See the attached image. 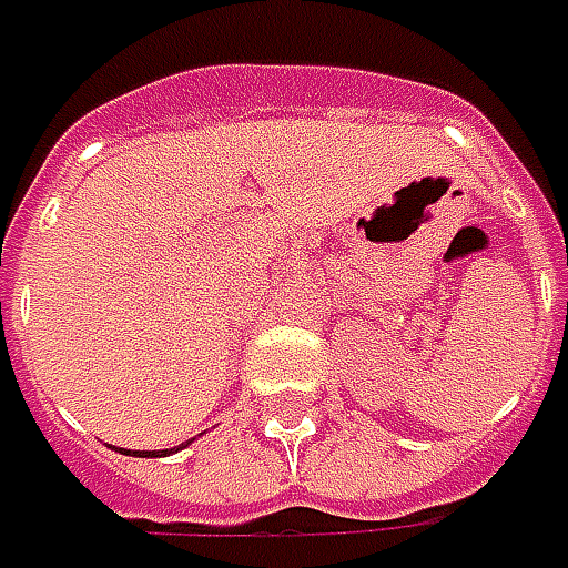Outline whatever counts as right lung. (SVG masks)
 Segmentation results:
<instances>
[{"mask_svg": "<svg viewBox=\"0 0 568 568\" xmlns=\"http://www.w3.org/2000/svg\"><path fill=\"white\" fill-rule=\"evenodd\" d=\"M132 455H139V458H148V455H151V458H158V452H132ZM166 455V452H164Z\"/></svg>", "mask_w": 568, "mask_h": 568, "instance_id": "obj_1", "label": "right lung"}]
</instances>
